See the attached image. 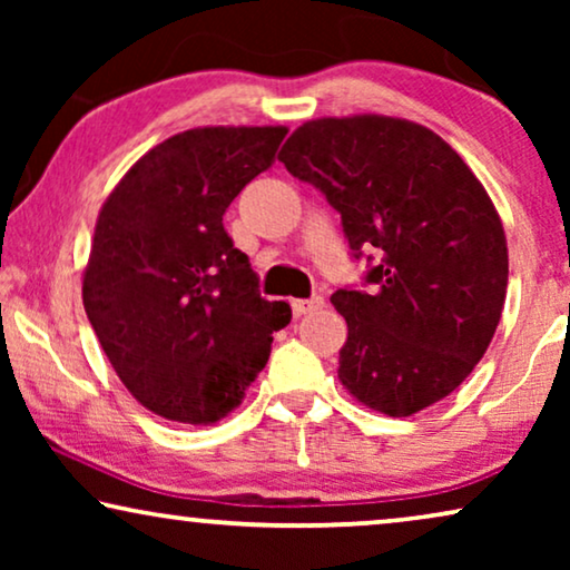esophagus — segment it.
Here are the masks:
<instances>
[{
    "mask_svg": "<svg viewBox=\"0 0 570 570\" xmlns=\"http://www.w3.org/2000/svg\"><path fill=\"white\" fill-rule=\"evenodd\" d=\"M324 306L322 295H311V298H298L293 301V316H306L311 311H318Z\"/></svg>",
    "mask_w": 570,
    "mask_h": 570,
    "instance_id": "esophagus-1",
    "label": "esophagus"
}]
</instances>
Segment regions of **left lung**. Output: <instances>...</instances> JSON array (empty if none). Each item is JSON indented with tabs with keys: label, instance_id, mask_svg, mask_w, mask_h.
Wrapping results in <instances>:
<instances>
[{
	"label": "left lung",
	"instance_id": "8db88e82",
	"mask_svg": "<svg viewBox=\"0 0 570 570\" xmlns=\"http://www.w3.org/2000/svg\"><path fill=\"white\" fill-rule=\"evenodd\" d=\"M279 160L368 259L371 291L332 295L347 322L342 386L392 417L449 396L485 355L509 285L501 217L470 166L435 131L371 114L306 121Z\"/></svg>",
	"mask_w": 570,
	"mask_h": 570
}]
</instances>
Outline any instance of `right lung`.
Wrapping results in <instances>:
<instances>
[{
    "instance_id": "obj_1",
    "label": "right lung",
    "mask_w": 570,
    "mask_h": 570,
    "mask_svg": "<svg viewBox=\"0 0 570 570\" xmlns=\"http://www.w3.org/2000/svg\"><path fill=\"white\" fill-rule=\"evenodd\" d=\"M285 127H205L142 155L106 199L82 279L100 347L155 415L207 425L244 400L291 306L267 301L223 215Z\"/></svg>"
}]
</instances>
